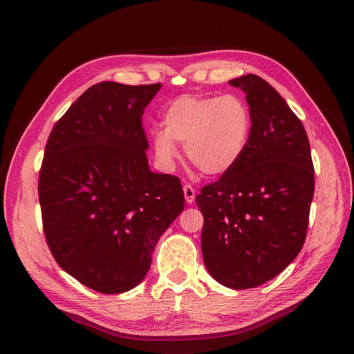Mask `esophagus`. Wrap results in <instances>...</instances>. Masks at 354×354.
Returning a JSON list of instances; mask_svg holds the SVG:
<instances>
[{
    "instance_id": "1",
    "label": "esophagus",
    "mask_w": 354,
    "mask_h": 354,
    "mask_svg": "<svg viewBox=\"0 0 354 354\" xmlns=\"http://www.w3.org/2000/svg\"><path fill=\"white\" fill-rule=\"evenodd\" d=\"M184 190V197H186V201L189 205H192L194 201V197H196V190L190 186V184H186V186L183 187Z\"/></svg>"
}]
</instances>
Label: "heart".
<instances>
[{"instance_id": "heart-1", "label": "heart", "mask_w": 354, "mask_h": 354, "mask_svg": "<svg viewBox=\"0 0 354 354\" xmlns=\"http://www.w3.org/2000/svg\"><path fill=\"white\" fill-rule=\"evenodd\" d=\"M154 136L156 153L165 164L178 156L174 142L184 144L189 161L210 177L227 174L249 144L252 116L238 95H183L168 104Z\"/></svg>"}]
</instances>
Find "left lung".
<instances>
[{
    "instance_id": "obj_1",
    "label": "left lung",
    "mask_w": 354,
    "mask_h": 354,
    "mask_svg": "<svg viewBox=\"0 0 354 354\" xmlns=\"http://www.w3.org/2000/svg\"><path fill=\"white\" fill-rule=\"evenodd\" d=\"M246 93L252 116L249 144L227 174L196 196L205 217L201 254L209 274L232 290L255 288L275 278L306 242L314 194L307 132L266 80H229Z\"/></svg>"
}]
</instances>
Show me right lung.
Masks as SVG:
<instances>
[{"label":"right lung","mask_w":354,"mask_h":354,"mask_svg":"<svg viewBox=\"0 0 354 354\" xmlns=\"http://www.w3.org/2000/svg\"><path fill=\"white\" fill-rule=\"evenodd\" d=\"M160 88L100 82L46 144L39 200L47 245L63 271L97 292L137 287L184 209L180 178L151 171L145 154L142 113Z\"/></svg>","instance_id":"obj_1"}]
</instances>
